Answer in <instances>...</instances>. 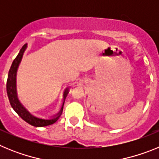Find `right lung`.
Instances as JSON below:
<instances>
[{"instance_id": "right-lung-1", "label": "right lung", "mask_w": 159, "mask_h": 159, "mask_svg": "<svg viewBox=\"0 0 159 159\" xmlns=\"http://www.w3.org/2000/svg\"><path fill=\"white\" fill-rule=\"evenodd\" d=\"M26 48H27V43H25V45L22 47V48L20 50L17 57L15 58L12 65H11L10 69H9V71H8V80H7V94H8V99H9V102H10L12 107L13 108V110L18 114V116L21 118L23 120L27 122L28 123H29V124L33 126V127H46V126H49V125H52L56 123L58 120L59 118H60V116H61L63 108H64V101H65L67 94L69 92V88H67L64 90V95H63L64 96V102H63L62 107H61L60 111L57 115L53 116L50 119H42V118L36 117V116L32 115L24 107V105L22 104L21 102H20L17 96V92H16V72H17L18 67H19L20 62H21L24 52H25Z\"/></svg>"}]
</instances>
